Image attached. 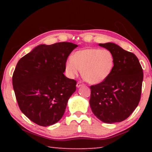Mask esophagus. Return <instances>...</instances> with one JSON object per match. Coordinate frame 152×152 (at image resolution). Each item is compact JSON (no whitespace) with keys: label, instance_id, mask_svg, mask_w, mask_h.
Instances as JSON below:
<instances>
[{"label":"esophagus","instance_id":"obj_1","mask_svg":"<svg viewBox=\"0 0 152 152\" xmlns=\"http://www.w3.org/2000/svg\"><path fill=\"white\" fill-rule=\"evenodd\" d=\"M82 85H84V84L82 83V82H80V81H78V82H77L76 86L78 87V88H79V87H80V86H82Z\"/></svg>","mask_w":152,"mask_h":152}]
</instances>
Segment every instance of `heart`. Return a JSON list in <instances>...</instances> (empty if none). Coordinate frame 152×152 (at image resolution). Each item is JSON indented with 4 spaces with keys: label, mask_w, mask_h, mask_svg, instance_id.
<instances>
[{
    "label": "heart",
    "mask_w": 152,
    "mask_h": 152,
    "mask_svg": "<svg viewBox=\"0 0 152 152\" xmlns=\"http://www.w3.org/2000/svg\"><path fill=\"white\" fill-rule=\"evenodd\" d=\"M114 64V57L109 50L88 48L77 51L69 58L66 61L65 70L70 78H75L81 70L85 80L96 84L110 75Z\"/></svg>",
    "instance_id": "b5f03b06"
}]
</instances>
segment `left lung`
Instances as JSON below:
<instances>
[{"label": "left lung", "instance_id": "obj_1", "mask_svg": "<svg viewBox=\"0 0 152 152\" xmlns=\"http://www.w3.org/2000/svg\"><path fill=\"white\" fill-rule=\"evenodd\" d=\"M99 45L113 53L115 64L104 81L91 86L90 105L94 115L102 122H121L130 116L140 102L143 69L134 53L113 43Z\"/></svg>", "mask_w": 152, "mask_h": 152}]
</instances>
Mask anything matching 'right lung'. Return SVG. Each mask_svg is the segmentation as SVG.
I'll return each mask as SVG.
<instances>
[{"label": "right lung", "mask_w": 152, "mask_h": 152, "mask_svg": "<svg viewBox=\"0 0 152 152\" xmlns=\"http://www.w3.org/2000/svg\"><path fill=\"white\" fill-rule=\"evenodd\" d=\"M78 45L70 42L39 45L18 61L12 86L20 110L36 124L50 126L64 114L76 81L64 76L69 55Z\"/></svg>", "instance_id": "1"}]
</instances>
